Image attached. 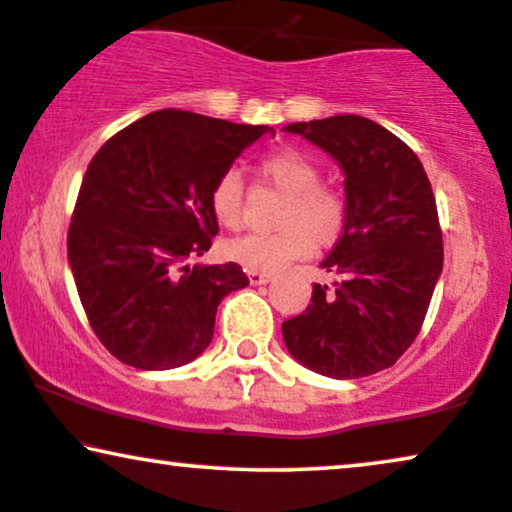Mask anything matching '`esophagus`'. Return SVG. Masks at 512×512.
<instances>
[{"label":"esophagus","instance_id":"1","mask_svg":"<svg viewBox=\"0 0 512 512\" xmlns=\"http://www.w3.org/2000/svg\"><path fill=\"white\" fill-rule=\"evenodd\" d=\"M248 278L252 285H267L271 281L269 274H257V271H248Z\"/></svg>","mask_w":512,"mask_h":512}]
</instances>
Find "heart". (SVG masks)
Instances as JSON below:
<instances>
[{
  "instance_id": "obj_1",
  "label": "heart",
  "mask_w": 512,
  "mask_h": 512,
  "mask_svg": "<svg viewBox=\"0 0 512 512\" xmlns=\"http://www.w3.org/2000/svg\"><path fill=\"white\" fill-rule=\"evenodd\" d=\"M257 170L285 194L281 231L245 234L224 243V257L257 274H278L292 262L309 257L318 243H332L346 222V201L337 189L320 185V168L297 149L262 156ZM210 210L222 227L234 229L243 217V180L236 168L224 170L210 189Z\"/></svg>"
}]
</instances>
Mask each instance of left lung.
<instances>
[{
	"mask_svg": "<svg viewBox=\"0 0 512 512\" xmlns=\"http://www.w3.org/2000/svg\"><path fill=\"white\" fill-rule=\"evenodd\" d=\"M302 135L344 173L346 222L320 267L339 281L313 285L304 313L285 320L290 356L332 379L386 370L410 349L442 274L435 196L417 154L356 114L299 121Z\"/></svg>",
	"mask_w": 512,
	"mask_h": 512,
	"instance_id": "8db88e82",
	"label": "left lung"
}]
</instances>
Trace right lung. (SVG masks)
<instances>
[{"label":"right lung","mask_w":512,"mask_h":512,"mask_svg":"<svg viewBox=\"0 0 512 512\" xmlns=\"http://www.w3.org/2000/svg\"><path fill=\"white\" fill-rule=\"evenodd\" d=\"M274 133L180 109L147 114L88 163L67 262L93 332L121 363L173 370L208 349L217 306L248 285L234 262L189 264L220 231L210 189Z\"/></svg>","instance_id":"obj_1"}]
</instances>
